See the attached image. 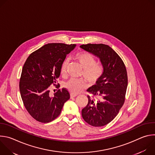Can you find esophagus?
Masks as SVG:
<instances>
[{
  "mask_svg": "<svg viewBox=\"0 0 155 155\" xmlns=\"http://www.w3.org/2000/svg\"><path fill=\"white\" fill-rule=\"evenodd\" d=\"M77 94H74V93H71V98H74L76 96H77Z\"/></svg>",
  "mask_w": 155,
  "mask_h": 155,
  "instance_id": "34e87169",
  "label": "esophagus"
}]
</instances>
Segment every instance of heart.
Wrapping results in <instances>:
<instances>
[{
    "mask_svg": "<svg viewBox=\"0 0 155 155\" xmlns=\"http://www.w3.org/2000/svg\"><path fill=\"white\" fill-rule=\"evenodd\" d=\"M74 59L83 68L82 75L88 83H95L100 78L103 73V66L100 63H96V59L91 54L80 52L75 55ZM69 64L68 59H65L62 62L61 67V74L62 76L67 74ZM65 86L72 93L77 94L84 89L86 83L82 80L71 78L65 83Z\"/></svg>",
    "mask_w": 155,
    "mask_h": 155,
    "instance_id": "heart-1",
    "label": "heart"
}]
</instances>
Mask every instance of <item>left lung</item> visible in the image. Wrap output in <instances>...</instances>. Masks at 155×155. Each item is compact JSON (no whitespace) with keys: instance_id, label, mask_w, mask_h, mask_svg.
Returning a JSON list of instances; mask_svg holds the SVG:
<instances>
[{"instance_id":"obj_1","label":"left lung","mask_w":155,"mask_h":155,"mask_svg":"<svg viewBox=\"0 0 155 155\" xmlns=\"http://www.w3.org/2000/svg\"><path fill=\"white\" fill-rule=\"evenodd\" d=\"M80 47L99 58L103 66L101 77L87 90L99 99L88 96V103L82 109L81 115L93 126H104L115 118L124 102L127 86L126 69L119 55L108 45L89 43Z\"/></svg>"}]
</instances>
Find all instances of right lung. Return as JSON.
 <instances>
[{
	"mask_svg": "<svg viewBox=\"0 0 155 155\" xmlns=\"http://www.w3.org/2000/svg\"><path fill=\"white\" fill-rule=\"evenodd\" d=\"M75 44L48 43L29 55L19 80V91L29 114L37 121L49 123L61 114L64 103L70 99L68 91L62 88L50 96V86L56 83L61 67Z\"/></svg>",
	"mask_w": 155,
	"mask_h": 155,
	"instance_id": "obj_1",
	"label": "right lung"
}]
</instances>
